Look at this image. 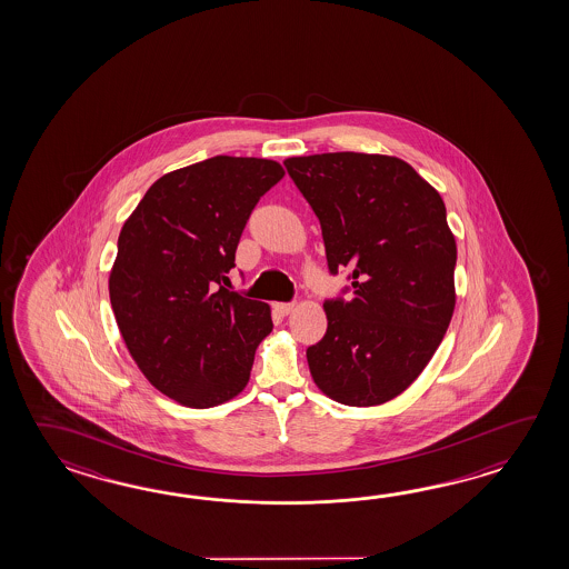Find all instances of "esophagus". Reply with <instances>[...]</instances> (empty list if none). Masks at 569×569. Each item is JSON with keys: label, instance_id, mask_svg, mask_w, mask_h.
I'll list each match as a JSON object with an SVG mask.
<instances>
[{"label": "esophagus", "instance_id": "esophagus-1", "mask_svg": "<svg viewBox=\"0 0 569 569\" xmlns=\"http://www.w3.org/2000/svg\"><path fill=\"white\" fill-rule=\"evenodd\" d=\"M272 309H274L280 317H287V315L295 309V302H274Z\"/></svg>", "mask_w": 569, "mask_h": 569}]
</instances>
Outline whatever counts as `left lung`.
<instances>
[{
	"mask_svg": "<svg viewBox=\"0 0 569 569\" xmlns=\"http://www.w3.org/2000/svg\"><path fill=\"white\" fill-rule=\"evenodd\" d=\"M284 167L321 223L329 274L350 280L323 302L326 336L307 348L315 385L341 405H382L423 372L453 315L443 199L400 158L329 152Z\"/></svg>",
	"mask_w": 569,
	"mask_h": 569,
	"instance_id": "1",
	"label": "left lung"
}]
</instances>
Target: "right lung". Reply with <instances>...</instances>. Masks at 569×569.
<instances>
[{"label":"right lung","instance_id":"right-lung-1","mask_svg":"<svg viewBox=\"0 0 569 569\" xmlns=\"http://www.w3.org/2000/svg\"><path fill=\"white\" fill-rule=\"evenodd\" d=\"M282 177L274 160L207 158L160 177L121 228L109 274L121 338L142 375L187 407L242 392L272 331L267 302L228 287L243 228Z\"/></svg>","mask_w":569,"mask_h":569}]
</instances>
